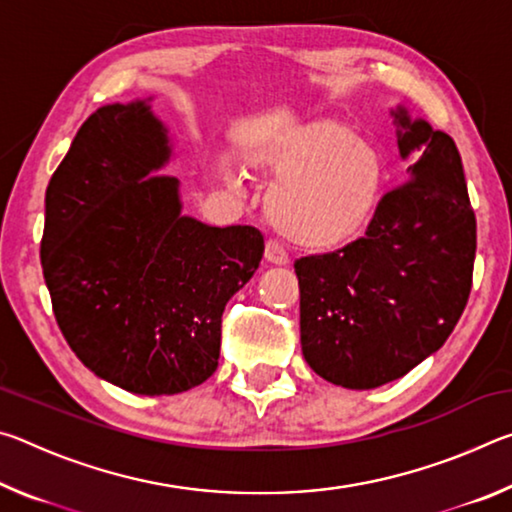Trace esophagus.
<instances>
[{
	"mask_svg": "<svg viewBox=\"0 0 512 512\" xmlns=\"http://www.w3.org/2000/svg\"><path fill=\"white\" fill-rule=\"evenodd\" d=\"M264 259L268 264H275V266H284L289 264V255L287 250H284L277 241H266L264 246Z\"/></svg>",
	"mask_w": 512,
	"mask_h": 512,
	"instance_id": "1",
	"label": "esophagus"
}]
</instances>
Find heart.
<instances>
[{
  "label": "heart",
  "instance_id": "heart-1",
  "mask_svg": "<svg viewBox=\"0 0 512 512\" xmlns=\"http://www.w3.org/2000/svg\"><path fill=\"white\" fill-rule=\"evenodd\" d=\"M282 160L300 169L268 194V219L280 235L325 250L366 228L384 185L375 146L334 121H314L289 137Z\"/></svg>",
  "mask_w": 512,
  "mask_h": 512
}]
</instances>
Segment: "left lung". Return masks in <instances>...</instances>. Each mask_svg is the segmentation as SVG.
Masks as SVG:
<instances>
[{
    "mask_svg": "<svg viewBox=\"0 0 512 512\" xmlns=\"http://www.w3.org/2000/svg\"><path fill=\"white\" fill-rule=\"evenodd\" d=\"M409 180L381 196L366 235L300 257V343L309 368L368 391L404 377L461 318L472 289L476 219L461 153L424 119L393 110Z\"/></svg>",
    "mask_w": 512,
    "mask_h": 512,
    "instance_id": "left-lung-1",
    "label": "left lung"
}]
</instances>
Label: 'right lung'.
I'll list each match as a JSON object with an SVG mask.
<instances>
[{
  "label": "right lung",
  "mask_w": 512,
  "mask_h": 512,
  "mask_svg": "<svg viewBox=\"0 0 512 512\" xmlns=\"http://www.w3.org/2000/svg\"><path fill=\"white\" fill-rule=\"evenodd\" d=\"M151 99L85 119L45 194L40 259L69 348L137 395H176L219 366L221 316L253 277L264 237L183 214Z\"/></svg>",
  "instance_id": "add662e5"
}]
</instances>
